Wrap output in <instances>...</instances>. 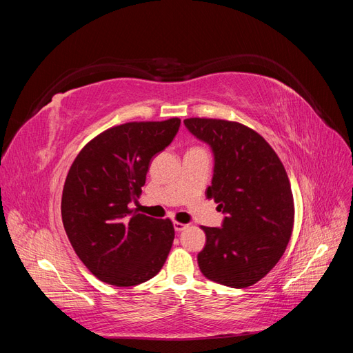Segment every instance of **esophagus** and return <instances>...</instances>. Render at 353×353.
Returning <instances> with one entry per match:
<instances>
[{
    "label": "esophagus",
    "instance_id": "obj_1",
    "mask_svg": "<svg viewBox=\"0 0 353 353\" xmlns=\"http://www.w3.org/2000/svg\"><path fill=\"white\" fill-rule=\"evenodd\" d=\"M188 225H185V223H181V222H174V228L176 232H181L183 230H185Z\"/></svg>",
    "mask_w": 353,
    "mask_h": 353
}]
</instances>
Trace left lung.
<instances>
[{"label":"left lung","instance_id":"left-lung-1","mask_svg":"<svg viewBox=\"0 0 353 353\" xmlns=\"http://www.w3.org/2000/svg\"><path fill=\"white\" fill-rule=\"evenodd\" d=\"M184 125L212 148L206 196L225 213L219 228L201 227L200 271L222 285H253L280 261L292 237L294 203L285 169L272 147L239 122L190 117Z\"/></svg>","mask_w":353,"mask_h":353}]
</instances>
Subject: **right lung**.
I'll list each match as a JSON object with an SVG mask.
<instances>
[{
  "label": "right lung",
  "instance_id": "right-lung-1",
  "mask_svg": "<svg viewBox=\"0 0 353 353\" xmlns=\"http://www.w3.org/2000/svg\"><path fill=\"white\" fill-rule=\"evenodd\" d=\"M181 121L130 122L101 132L72 163L61 219L73 250L103 283L141 284L162 270L175 231L169 219L130 209L154 154L172 143Z\"/></svg>",
  "mask_w": 353,
  "mask_h": 353
}]
</instances>
